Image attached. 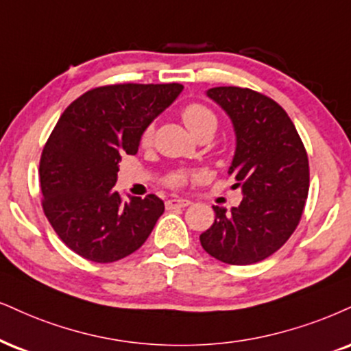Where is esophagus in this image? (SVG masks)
<instances>
[{
  "label": "esophagus",
  "mask_w": 351,
  "mask_h": 351,
  "mask_svg": "<svg viewBox=\"0 0 351 351\" xmlns=\"http://www.w3.org/2000/svg\"><path fill=\"white\" fill-rule=\"evenodd\" d=\"M190 202L185 200V198H171V200L166 202V208L167 210H174V208H185L189 206Z\"/></svg>",
  "instance_id": "obj_1"
}]
</instances>
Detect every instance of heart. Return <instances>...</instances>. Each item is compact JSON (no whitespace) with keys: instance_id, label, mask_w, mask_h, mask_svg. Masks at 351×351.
<instances>
[{"instance_id":"heart-1","label":"heart","mask_w":351,"mask_h":351,"mask_svg":"<svg viewBox=\"0 0 351 351\" xmlns=\"http://www.w3.org/2000/svg\"><path fill=\"white\" fill-rule=\"evenodd\" d=\"M180 115H182L184 123L187 125V128L195 136L202 135V133L205 132H215L216 127H218V119H216L215 112L211 110L210 107H206L205 104H200V102L189 104V106H185L182 112H180ZM153 138H154V123H149L148 127L141 132L140 145L149 146L151 143H153ZM195 176H197L195 172L174 171L166 177L164 182L172 189H180L189 182L190 177H195Z\"/></svg>"}]
</instances>
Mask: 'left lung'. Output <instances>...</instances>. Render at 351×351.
Returning <instances> with one entry per match:
<instances>
[{
	"label": "left lung",
	"instance_id": "1",
	"mask_svg": "<svg viewBox=\"0 0 351 351\" xmlns=\"http://www.w3.org/2000/svg\"><path fill=\"white\" fill-rule=\"evenodd\" d=\"M206 94L234 125L229 174L244 198L231 213L213 206L216 218L200 236L202 247L229 265H250L275 254L300 224L309 192L308 153L283 107L265 94L236 86Z\"/></svg>",
	"mask_w": 351,
	"mask_h": 351
}]
</instances>
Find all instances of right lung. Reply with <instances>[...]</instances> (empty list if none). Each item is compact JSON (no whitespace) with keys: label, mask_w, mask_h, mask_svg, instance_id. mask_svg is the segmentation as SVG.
<instances>
[{"label":"right lung","mask_w":351,"mask_h":351,"mask_svg":"<svg viewBox=\"0 0 351 351\" xmlns=\"http://www.w3.org/2000/svg\"><path fill=\"white\" fill-rule=\"evenodd\" d=\"M184 86L109 84L73 101L51 130L38 166L42 208L73 252L110 263L145 244L164 213L153 193L123 202L115 192L119 162L136 154L141 132Z\"/></svg>","instance_id":"right-lung-1"}]
</instances>
